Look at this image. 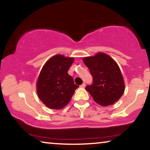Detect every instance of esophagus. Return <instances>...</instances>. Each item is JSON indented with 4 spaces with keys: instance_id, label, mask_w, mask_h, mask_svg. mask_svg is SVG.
<instances>
[{
    "instance_id": "1",
    "label": "esophagus",
    "mask_w": 150,
    "mask_h": 150,
    "mask_svg": "<svg viewBox=\"0 0 150 150\" xmlns=\"http://www.w3.org/2000/svg\"><path fill=\"white\" fill-rule=\"evenodd\" d=\"M85 86H86L85 83H83L82 84H81V85L80 86V88H85Z\"/></svg>"
}]
</instances>
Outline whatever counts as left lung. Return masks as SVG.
<instances>
[{
    "label": "left lung",
    "instance_id": "obj_1",
    "mask_svg": "<svg viewBox=\"0 0 150 150\" xmlns=\"http://www.w3.org/2000/svg\"><path fill=\"white\" fill-rule=\"evenodd\" d=\"M82 59L93 78V83L88 85L86 90L94 101L102 106H108L118 101L124 93L125 84L117 62L103 53Z\"/></svg>",
    "mask_w": 150,
    "mask_h": 150
}]
</instances>
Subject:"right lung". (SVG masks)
Returning a JSON list of instances; mask_svg holds the SVG:
<instances>
[{
  "label": "right lung",
  "instance_id": "obj_1",
  "mask_svg": "<svg viewBox=\"0 0 150 150\" xmlns=\"http://www.w3.org/2000/svg\"><path fill=\"white\" fill-rule=\"evenodd\" d=\"M73 57L57 55L50 58L42 69L37 81V94L48 108L59 110L71 101L79 86L68 74Z\"/></svg>",
  "mask_w": 150,
  "mask_h": 150
}]
</instances>
